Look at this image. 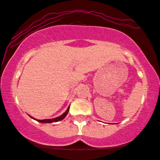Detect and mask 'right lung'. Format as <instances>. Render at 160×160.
<instances>
[{"label":"right lung","instance_id":"add662e5","mask_svg":"<svg viewBox=\"0 0 160 160\" xmlns=\"http://www.w3.org/2000/svg\"><path fill=\"white\" fill-rule=\"evenodd\" d=\"M69 107H70V106H69V107H68V109H67V110L65 111V112L63 113L62 115H60V116H59V117H57V118H51V119H44V120H38V119H36V118H32V116H30H30L32 118L35 119V120L37 121V122H41V123H52V122H59V121L62 120L63 118H65V117L66 116L67 114H68V111H69Z\"/></svg>","mask_w":160,"mask_h":160}]
</instances>
